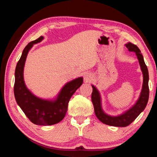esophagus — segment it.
Wrapping results in <instances>:
<instances>
[{"mask_svg": "<svg viewBox=\"0 0 157 157\" xmlns=\"http://www.w3.org/2000/svg\"><path fill=\"white\" fill-rule=\"evenodd\" d=\"M92 75H91L90 73H86V74H84V82L87 83V82H90V81L92 80Z\"/></svg>", "mask_w": 157, "mask_h": 157, "instance_id": "esophagus-1", "label": "esophagus"}]
</instances>
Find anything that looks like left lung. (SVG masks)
Listing matches in <instances>:
<instances>
[{"label": "left lung", "mask_w": 157, "mask_h": 157, "mask_svg": "<svg viewBox=\"0 0 157 157\" xmlns=\"http://www.w3.org/2000/svg\"><path fill=\"white\" fill-rule=\"evenodd\" d=\"M125 46L129 51L134 52L136 53L143 74L142 90L139 98L135 104L128 110H127L119 115H109L105 113L102 108L101 96L98 90L94 85H92V101L93 105H94L95 115L101 122L111 126L126 127L129 125L144 111L148 101L149 75L148 68L145 64L144 57H143L141 51H140V49L136 45L132 44L131 42H128L125 44Z\"/></svg>", "instance_id": "8db88e82"}]
</instances>
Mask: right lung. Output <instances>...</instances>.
Wrapping results in <instances>:
<instances>
[{
	"label": "right lung",
	"mask_w": 157,
	"mask_h": 157,
	"mask_svg": "<svg viewBox=\"0 0 157 157\" xmlns=\"http://www.w3.org/2000/svg\"><path fill=\"white\" fill-rule=\"evenodd\" d=\"M43 39L44 37L40 36L29 42L23 49L15 68L14 94L17 105L33 123L38 125H51L58 123L65 117L69 100L77 89L82 86L83 78L79 77L66 83L53 99H43L33 94L25 84L23 69L29 50Z\"/></svg>",
	"instance_id": "obj_1"
}]
</instances>
